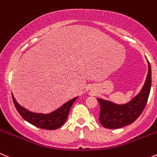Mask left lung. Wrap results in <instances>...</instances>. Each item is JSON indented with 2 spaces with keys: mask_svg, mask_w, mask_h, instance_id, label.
I'll return each instance as SVG.
<instances>
[{
  "mask_svg": "<svg viewBox=\"0 0 157 157\" xmlns=\"http://www.w3.org/2000/svg\"><path fill=\"white\" fill-rule=\"evenodd\" d=\"M148 74L140 92L130 101L124 104H117L97 98L100 105L99 121L107 129H119L130 125L141 115L147 105L151 89V66L149 61Z\"/></svg>",
  "mask_w": 157,
  "mask_h": 157,
  "instance_id": "left-lung-1",
  "label": "left lung"
}]
</instances>
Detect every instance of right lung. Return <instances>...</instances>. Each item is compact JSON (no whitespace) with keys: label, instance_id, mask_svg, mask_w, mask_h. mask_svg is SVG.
Segmentation results:
<instances>
[{"label":"right lung","instance_id":"add662e5","mask_svg":"<svg viewBox=\"0 0 157 157\" xmlns=\"http://www.w3.org/2000/svg\"><path fill=\"white\" fill-rule=\"evenodd\" d=\"M77 98L78 96L75 97L65 102V104H63L57 109L54 110L52 113L44 114V113H34V112H31L24 108L16 101L15 98L12 94L13 102H14V105H15L19 114L22 116L25 120L37 127L44 129H50V130L59 129L65 123L68 118L70 109L75 101L77 99Z\"/></svg>","mask_w":157,"mask_h":157}]
</instances>
